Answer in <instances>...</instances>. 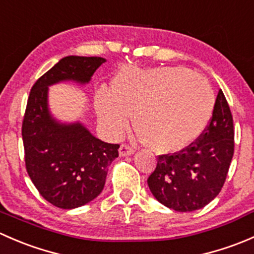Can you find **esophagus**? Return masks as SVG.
Instances as JSON below:
<instances>
[{
	"label": "esophagus",
	"mask_w": 254,
	"mask_h": 254,
	"mask_svg": "<svg viewBox=\"0 0 254 254\" xmlns=\"http://www.w3.org/2000/svg\"><path fill=\"white\" fill-rule=\"evenodd\" d=\"M132 153H134V150H132L130 146H127V145L120 146V148H119V155L120 156H123V157H124V156H131Z\"/></svg>",
	"instance_id": "esophagus-1"
}]
</instances>
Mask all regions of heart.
I'll return each mask as SVG.
<instances>
[{
	"instance_id": "obj_1",
	"label": "heart",
	"mask_w": 254,
	"mask_h": 254,
	"mask_svg": "<svg viewBox=\"0 0 254 254\" xmlns=\"http://www.w3.org/2000/svg\"><path fill=\"white\" fill-rule=\"evenodd\" d=\"M96 108L112 137L127 131L131 114L146 146L173 153L203 134L214 113L215 94L203 76L188 68L125 66L113 79L112 89L97 91Z\"/></svg>"
}]
</instances>
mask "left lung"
Returning <instances> with one entry per match:
<instances>
[{
    "instance_id": "8db88e82",
    "label": "left lung",
    "mask_w": 254,
    "mask_h": 254,
    "mask_svg": "<svg viewBox=\"0 0 254 254\" xmlns=\"http://www.w3.org/2000/svg\"><path fill=\"white\" fill-rule=\"evenodd\" d=\"M234 120L220 89L209 125L198 141L173 155L158 156L148 177L152 195L176 211H194L214 200L221 190L234 156Z\"/></svg>"
}]
</instances>
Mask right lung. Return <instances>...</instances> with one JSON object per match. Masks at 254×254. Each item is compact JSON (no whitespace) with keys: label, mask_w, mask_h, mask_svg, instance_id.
I'll use <instances>...</instances> for the list:
<instances>
[{"label":"right lung","mask_w":254,"mask_h":254,"mask_svg":"<svg viewBox=\"0 0 254 254\" xmlns=\"http://www.w3.org/2000/svg\"><path fill=\"white\" fill-rule=\"evenodd\" d=\"M106 61L98 56L63 58L35 82L28 98L22 125L27 172L43 198L61 209L86 205L102 193L119 145L97 139L81 122L56 119L49 108V87L89 83Z\"/></svg>","instance_id":"1"}]
</instances>
